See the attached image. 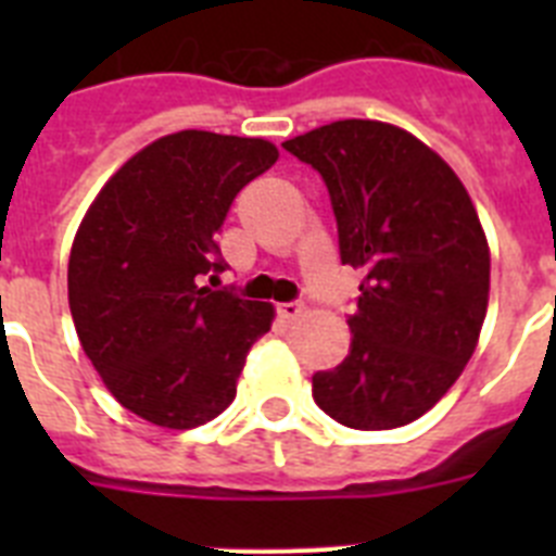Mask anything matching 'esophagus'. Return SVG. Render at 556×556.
I'll list each match as a JSON object with an SVG mask.
<instances>
[{"label":"esophagus","mask_w":556,"mask_h":556,"mask_svg":"<svg viewBox=\"0 0 556 556\" xmlns=\"http://www.w3.org/2000/svg\"><path fill=\"white\" fill-rule=\"evenodd\" d=\"M303 312H306V306H303V303H281V306H278V314H281L283 320L287 323H292V320H298V317H303Z\"/></svg>","instance_id":"1"}]
</instances>
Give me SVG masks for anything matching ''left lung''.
Listing matches in <instances>:
<instances>
[{
    "label": "left lung",
    "instance_id": "8db88e82",
    "mask_svg": "<svg viewBox=\"0 0 556 556\" xmlns=\"http://www.w3.org/2000/svg\"><path fill=\"white\" fill-rule=\"evenodd\" d=\"M320 172L342 264L362 269L351 353L312 395L348 429H397L454 387L479 342L490 248L456 172L409 130L342 119L283 141Z\"/></svg>",
    "mask_w": 556,
    "mask_h": 556
}]
</instances>
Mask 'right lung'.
Returning <instances> with one entry per match:
<instances>
[{
  "label": "right lung",
  "mask_w": 556,
  "mask_h": 556,
  "mask_svg": "<svg viewBox=\"0 0 556 556\" xmlns=\"http://www.w3.org/2000/svg\"><path fill=\"white\" fill-rule=\"evenodd\" d=\"M278 161L267 139L161 136L100 189L72 242L68 308L102 384L132 415L194 429L225 412L273 303L200 287L223 273L233 198Z\"/></svg>",
  "instance_id": "right-lung-1"
}]
</instances>
